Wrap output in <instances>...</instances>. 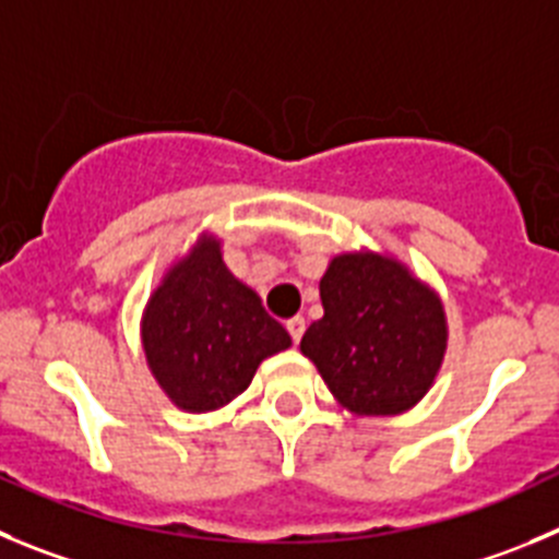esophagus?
Wrapping results in <instances>:
<instances>
[{"mask_svg":"<svg viewBox=\"0 0 559 559\" xmlns=\"http://www.w3.org/2000/svg\"><path fill=\"white\" fill-rule=\"evenodd\" d=\"M286 331H289L292 342H300L304 338V331H306V320L304 317H292V320H286Z\"/></svg>","mask_w":559,"mask_h":559,"instance_id":"1","label":"esophagus"}]
</instances>
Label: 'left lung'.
Returning <instances> with one entry per match:
<instances>
[{
	"instance_id": "1",
	"label": "left lung",
	"mask_w": 559,
	"mask_h": 559,
	"mask_svg": "<svg viewBox=\"0 0 559 559\" xmlns=\"http://www.w3.org/2000/svg\"><path fill=\"white\" fill-rule=\"evenodd\" d=\"M322 320L304 333L333 397L358 416L414 408L447 353L441 297L405 264L383 253H342L320 281Z\"/></svg>"
}]
</instances>
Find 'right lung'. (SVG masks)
Instances as JSON below:
<instances>
[{
  "mask_svg": "<svg viewBox=\"0 0 559 559\" xmlns=\"http://www.w3.org/2000/svg\"><path fill=\"white\" fill-rule=\"evenodd\" d=\"M145 361L176 408L206 414L239 397L264 358L292 344L262 297L228 273L221 239L201 234L165 273L140 322Z\"/></svg>",
  "mask_w": 559,
  "mask_h": 559,
  "instance_id": "right-lung-1",
  "label": "right lung"
}]
</instances>
